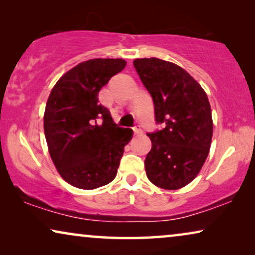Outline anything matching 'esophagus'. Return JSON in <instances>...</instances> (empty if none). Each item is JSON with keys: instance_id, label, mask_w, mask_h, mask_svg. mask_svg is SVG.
<instances>
[{"instance_id": "34e87169", "label": "esophagus", "mask_w": 255, "mask_h": 255, "mask_svg": "<svg viewBox=\"0 0 255 255\" xmlns=\"http://www.w3.org/2000/svg\"><path fill=\"white\" fill-rule=\"evenodd\" d=\"M141 128H140V125H135L133 127V133L134 134H140L141 133Z\"/></svg>"}]
</instances>
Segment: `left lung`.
<instances>
[{
	"label": "left lung",
	"mask_w": 255,
	"mask_h": 255,
	"mask_svg": "<svg viewBox=\"0 0 255 255\" xmlns=\"http://www.w3.org/2000/svg\"><path fill=\"white\" fill-rule=\"evenodd\" d=\"M133 66L152 96L155 123L147 133L152 148L146 155L148 180L163 189L190 183L205 162L212 138L211 108L207 94L189 73L158 58L135 59Z\"/></svg>",
	"instance_id": "8db88e82"
}]
</instances>
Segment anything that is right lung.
Masks as SVG:
<instances>
[{
	"instance_id": "right-lung-1",
	"label": "right lung",
	"mask_w": 255,
	"mask_h": 255,
	"mask_svg": "<svg viewBox=\"0 0 255 255\" xmlns=\"http://www.w3.org/2000/svg\"><path fill=\"white\" fill-rule=\"evenodd\" d=\"M123 59H92L59 79L48 96L44 131L59 174L80 189H96L116 177L131 128L114 123L99 92L117 73Z\"/></svg>"
}]
</instances>
